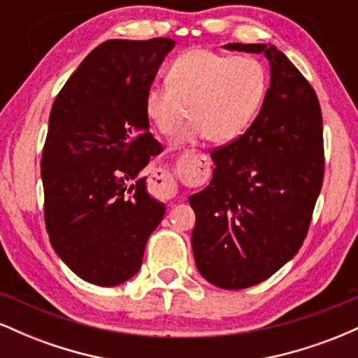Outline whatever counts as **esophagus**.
<instances>
[{"label": "esophagus", "instance_id": "34e87169", "mask_svg": "<svg viewBox=\"0 0 358 358\" xmlns=\"http://www.w3.org/2000/svg\"><path fill=\"white\" fill-rule=\"evenodd\" d=\"M158 180H159V185H158L159 195L165 196V199H171V196L176 195V190H178V188H176V182L170 175L163 171V173L158 176Z\"/></svg>", "mask_w": 358, "mask_h": 358}]
</instances>
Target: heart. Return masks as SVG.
<instances>
[{"label": "heart", "mask_w": 358, "mask_h": 358, "mask_svg": "<svg viewBox=\"0 0 358 358\" xmlns=\"http://www.w3.org/2000/svg\"><path fill=\"white\" fill-rule=\"evenodd\" d=\"M166 84L146 92V114L162 134H173L183 121L176 145L207 136L224 145L248 131L264 104L269 73L254 57L220 55L210 50L185 52L171 62Z\"/></svg>", "instance_id": "heart-1"}]
</instances>
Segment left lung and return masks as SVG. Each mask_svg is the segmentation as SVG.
Here are the masks:
<instances>
[{"instance_id": "obj_1", "label": "left lung", "mask_w": 358, "mask_h": 358, "mask_svg": "<svg viewBox=\"0 0 358 358\" xmlns=\"http://www.w3.org/2000/svg\"><path fill=\"white\" fill-rule=\"evenodd\" d=\"M264 53L271 82L244 134L212 151V182L192 195L199 273L222 289L273 276L305 241L323 183L322 110L313 87L274 45L229 43Z\"/></svg>"}]
</instances>
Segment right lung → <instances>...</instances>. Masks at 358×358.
I'll use <instances>...</instances> for the list:
<instances>
[{
    "label": "right lung",
    "mask_w": 358,
    "mask_h": 358,
    "mask_svg": "<svg viewBox=\"0 0 358 358\" xmlns=\"http://www.w3.org/2000/svg\"><path fill=\"white\" fill-rule=\"evenodd\" d=\"M173 47L171 38L108 40L82 60L52 106L42 155L45 225L57 256L92 285L133 278L165 215L143 175L162 153L146 92Z\"/></svg>",
    "instance_id": "add662e5"
}]
</instances>
